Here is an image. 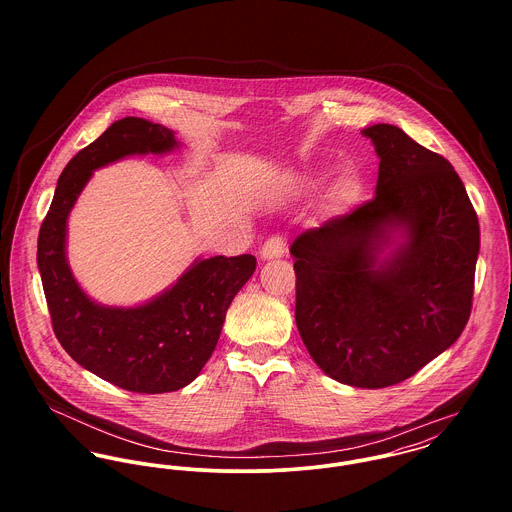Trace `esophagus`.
I'll use <instances>...</instances> for the list:
<instances>
[{"instance_id":"34e87169","label":"esophagus","mask_w":512,"mask_h":512,"mask_svg":"<svg viewBox=\"0 0 512 512\" xmlns=\"http://www.w3.org/2000/svg\"><path fill=\"white\" fill-rule=\"evenodd\" d=\"M284 246H286L284 236L274 234V236H270V238L264 242V246H262V250H260V256H262L264 260L280 258V256L284 254Z\"/></svg>"}]
</instances>
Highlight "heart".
Masks as SVG:
<instances>
[{
  "label": "heart",
  "instance_id": "obj_1",
  "mask_svg": "<svg viewBox=\"0 0 512 512\" xmlns=\"http://www.w3.org/2000/svg\"><path fill=\"white\" fill-rule=\"evenodd\" d=\"M357 191V183L353 181V179H347L345 183H343V193L345 195H353Z\"/></svg>",
  "mask_w": 512,
  "mask_h": 512
}]
</instances>
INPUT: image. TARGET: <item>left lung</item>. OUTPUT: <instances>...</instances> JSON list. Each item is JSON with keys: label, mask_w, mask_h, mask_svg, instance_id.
Listing matches in <instances>:
<instances>
[{"label": "left lung", "mask_w": 512, "mask_h": 512, "mask_svg": "<svg viewBox=\"0 0 512 512\" xmlns=\"http://www.w3.org/2000/svg\"><path fill=\"white\" fill-rule=\"evenodd\" d=\"M363 134L380 157L376 195L295 236V323L325 374L386 388L414 376L465 329L479 220L443 155L390 124ZM388 227H402L407 240L378 263Z\"/></svg>", "instance_id": "8db88e82"}]
</instances>
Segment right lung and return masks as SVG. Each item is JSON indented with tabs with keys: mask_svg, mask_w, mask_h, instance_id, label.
Instances as JSON below:
<instances>
[{
	"mask_svg": "<svg viewBox=\"0 0 512 512\" xmlns=\"http://www.w3.org/2000/svg\"><path fill=\"white\" fill-rule=\"evenodd\" d=\"M175 146L173 132L161 124L132 116L114 122L67 163L37 240L43 292L63 349L106 382L140 394L173 392L199 376L230 301L256 270L252 254L201 260L171 290L130 309L96 305L74 282L65 258L67 217L92 171L132 153Z\"/></svg>",
	"mask_w": 512,
	"mask_h": 512,
	"instance_id": "right-lung-1",
	"label": "right lung"
}]
</instances>
